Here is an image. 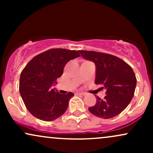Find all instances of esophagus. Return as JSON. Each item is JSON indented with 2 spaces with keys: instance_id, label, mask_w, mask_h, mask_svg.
<instances>
[{
  "instance_id": "obj_1",
  "label": "esophagus",
  "mask_w": 153,
  "mask_h": 153,
  "mask_svg": "<svg viewBox=\"0 0 153 153\" xmlns=\"http://www.w3.org/2000/svg\"><path fill=\"white\" fill-rule=\"evenodd\" d=\"M75 94L76 95V96H84L85 94H83V93H80V92H76L75 93Z\"/></svg>"
}]
</instances>
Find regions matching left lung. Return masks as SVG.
<instances>
[{
	"label": "left lung",
	"instance_id": "8db88e82",
	"mask_svg": "<svg viewBox=\"0 0 153 153\" xmlns=\"http://www.w3.org/2000/svg\"><path fill=\"white\" fill-rule=\"evenodd\" d=\"M79 52L84 59L95 63V83L102 85L101 88L106 90L103 99L96 96V104L89 107V111L103 119H110L119 114L134 96L137 79L132 68L111 54L85 50Z\"/></svg>",
	"mask_w": 153,
	"mask_h": 153
}]
</instances>
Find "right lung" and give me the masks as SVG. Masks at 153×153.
I'll list each match as a JSON object with an SVG mask.
<instances>
[{"label": "right lung", "instance_id": "right-lung-1", "mask_svg": "<svg viewBox=\"0 0 153 153\" xmlns=\"http://www.w3.org/2000/svg\"><path fill=\"white\" fill-rule=\"evenodd\" d=\"M75 50L52 49L35 56L20 75L19 92L28 111L40 120L50 122L62 116L68 107L73 93L59 94L57 79L65 65L78 57Z\"/></svg>", "mask_w": 153, "mask_h": 153}]
</instances>
